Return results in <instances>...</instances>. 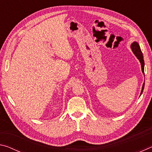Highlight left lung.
Returning <instances> with one entry per match:
<instances>
[{
    "instance_id": "8db88e82",
    "label": "left lung",
    "mask_w": 152,
    "mask_h": 152,
    "mask_svg": "<svg viewBox=\"0 0 152 152\" xmlns=\"http://www.w3.org/2000/svg\"><path fill=\"white\" fill-rule=\"evenodd\" d=\"M131 49H132V50L133 51V53H134V55L136 56V57H137L139 61H140L141 66V71H142L143 74H144V65H145V63H144L143 53H142V52H141L140 45H139V43L137 42H133L132 43V45H131ZM144 86H145V81H144V83L143 84L142 88H141V91L140 93V96L143 92Z\"/></svg>"
}]
</instances>
